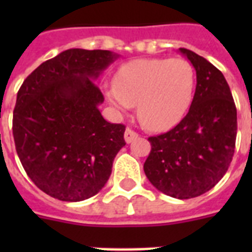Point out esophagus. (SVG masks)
Returning a JSON list of instances; mask_svg holds the SVG:
<instances>
[{
	"label": "esophagus",
	"instance_id": "obj_1",
	"mask_svg": "<svg viewBox=\"0 0 252 252\" xmlns=\"http://www.w3.org/2000/svg\"><path fill=\"white\" fill-rule=\"evenodd\" d=\"M124 138H126V144H130V142H133L134 140H137L138 134L134 132V130L129 129V128H126V133H124Z\"/></svg>",
	"mask_w": 252,
	"mask_h": 252
}]
</instances>
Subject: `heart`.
Wrapping results in <instances>:
<instances>
[{"mask_svg": "<svg viewBox=\"0 0 252 252\" xmlns=\"http://www.w3.org/2000/svg\"><path fill=\"white\" fill-rule=\"evenodd\" d=\"M107 100L126 112L137 106L138 120L150 130H165L179 122L192 100L195 70L184 59H138L122 65Z\"/></svg>", "mask_w": 252, "mask_h": 252, "instance_id": "heart-1", "label": "heart"}]
</instances>
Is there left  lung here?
Wrapping results in <instances>:
<instances>
[{
  "label": "left lung",
  "mask_w": 252,
  "mask_h": 252,
  "mask_svg": "<svg viewBox=\"0 0 252 252\" xmlns=\"http://www.w3.org/2000/svg\"><path fill=\"white\" fill-rule=\"evenodd\" d=\"M179 52L196 70L195 95L178 126L149 137L152 150L144 171L158 191L183 200L208 192L227 171L234 156L237 108L215 65L189 49Z\"/></svg>",
  "instance_id": "obj_1"
}]
</instances>
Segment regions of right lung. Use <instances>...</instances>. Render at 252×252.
Here are the masks:
<instances>
[{
  "mask_svg": "<svg viewBox=\"0 0 252 252\" xmlns=\"http://www.w3.org/2000/svg\"><path fill=\"white\" fill-rule=\"evenodd\" d=\"M118 57L103 49H66L39 65L18 91V157L35 186L55 199L96 195L126 145V126L104 120L98 108L104 98L94 82Z\"/></svg>",
  "mask_w": 252,
  "mask_h": 252,
  "instance_id": "obj_1",
  "label": "right lung"
}]
</instances>
